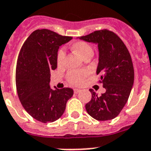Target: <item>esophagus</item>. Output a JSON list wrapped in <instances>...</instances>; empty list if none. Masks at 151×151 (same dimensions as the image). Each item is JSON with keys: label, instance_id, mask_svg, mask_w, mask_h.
<instances>
[{"label": "esophagus", "instance_id": "esophagus-1", "mask_svg": "<svg viewBox=\"0 0 151 151\" xmlns=\"http://www.w3.org/2000/svg\"><path fill=\"white\" fill-rule=\"evenodd\" d=\"M80 89H74V93H76V94H77V93H78L79 92H80Z\"/></svg>", "mask_w": 151, "mask_h": 151}]
</instances>
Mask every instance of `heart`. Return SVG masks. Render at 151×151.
Here are the masks:
<instances>
[{"instance_id": "b5f03b06", "label": "heart", "mask_w": 151, "mask_h": 151, "mask_svg": "<svg viewBox=\"0 0 151 151\" xmlns=\"http://www.w3.org/2000/svg\"><path fill=\"white\" fill-rule=\"evenodd\" d=\"M73 48L75 52L83 58L89 55H93V48L86 42L79 41V42H75L73 45ZM65 57V51L63 48H60L57 53V63L58 65L63 64ZM86 76L87 72L85 70L71 71L67 74V79L71 84L79 86L83 83Z\"/></svg>"}]
</instances>
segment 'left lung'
<instances>
[{
    "mask_svg": "<svg viewBox=\"0 0 151 151\" xmlns=\"http://www.w3.org/2000/svg\"><path fill=\"white\" fill-rule=\"evenodd\" d=\"M85 42L98 45L100 76L106 92L98 96L89 89L92 99L86 104L87 113L94 119L105 121L116 117L127 102L134 81V70L127 48L114 32L99 30L79 37Z\"/></svg>",
    "mask_w": 151,
    "mask_h": 151,
    "instance_id": "8db88e82",
    "label": "left lung"
}]
</instances>
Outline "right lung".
<instances>
[{"label":"right lung","instance_id":"1","mask_svg":"<svg viewBox=\"0 0 151 151\" xmlns=\"http://www.w3.org/2000/svg\"><path fill=\"white\" fill-rule=\"evenodd\" d=\"M48 29L36 30L22 47L16 66L18 98L26 111L42 123L57 120L64 113L73 89H52L50 72L57 68L58 48L72 39Z\"/></svg>","mask_w":151,"mask_h":151}]
</instances>
